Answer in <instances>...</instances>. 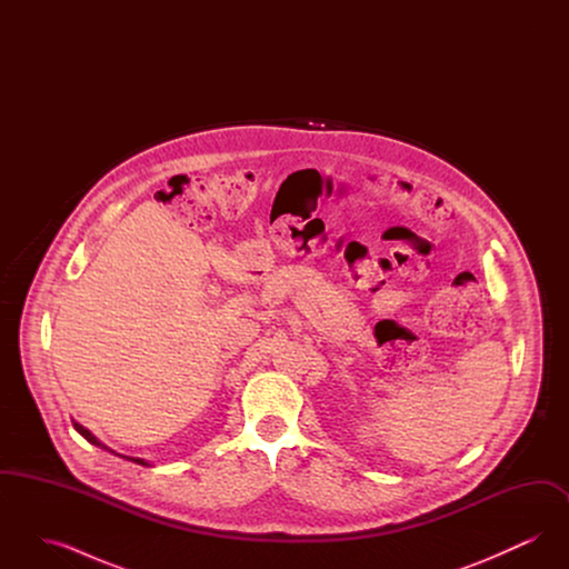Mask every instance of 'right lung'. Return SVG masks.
Returning <instances> with one entry per match:
<instances>
[{"label":"right lung","mask_w":569,"mask_h":569,"mask_svg":"<svg viewBox=\"0 0 569 569\" xmlns=\"http://www.w3.org/2000/svg\"><path fill=\"white\" fill-rule=\"evenodd\" d=\"M72 425H74V429H77V431H79V433H81L82 437H84V439L89 441V443H93V446H100V448H104V450H109V452H112V450H110V448H107V446H104L102 441H98V439H96L93 435L89 433V431H87V429H84L82 425H79V422H72ZM126 459L134 460V462H138V465H147V462H144V460L142 459H132V457H126Z\"/></svg>","instance_id":"1"}]
</instances>
